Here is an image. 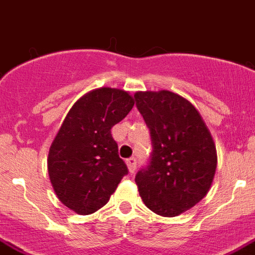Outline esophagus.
I'll use <instances>...</instances> for the list:
<instances>
[{
  "mask_svg": "<svg viewBox=\"0 0 255 255\" xmlns=\"http://www.w3.org/2000/svg\"><path fill=\"white\" fill-rule=\"evenodd\" d=\"M126 163H127L128 170H129V172L130 173L134 172L135 167H137V160H135L134 157H130V158H128V160L126 161Z\"/></svg>",
  "mask_w": 255,
  "mask_h": 255,
  "instance_id": "1",
  "label": "esophagus"
}]
</instances>
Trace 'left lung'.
Wrapping results in <instances>:
<instances>
[{"instance_id": "1", "label": "left lung", "mask_w": 255, "mask_h": 255, "mask_svg": "<svg viewBox=\"0 0 255 255\" xmlns=\"http://www.w3.org/2000/svg\"><path fill=\"white\" fill-rule=\"evenodd\" d=\"M135 106L151 132L149 165L135 175L144 205L157 215L177 216L210 190L216 147L194 104L170 90L137 92Z\"/></svg>"}]
</instances>
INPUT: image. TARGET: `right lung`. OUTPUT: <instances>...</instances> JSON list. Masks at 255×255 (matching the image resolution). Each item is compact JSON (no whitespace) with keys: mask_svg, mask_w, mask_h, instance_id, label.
<instances>
[{"mask_svg":"<svg viewBox=\"0 0 255 255\" xmlns=\"http://www.w3.org/2000/svg\"><path fill=\"white\" fill-rule=\"evenodd\" d=\"M134 99L117 88H98L78 99L52 141L47 171L61 203L80 215L103 208L128 173L111 129Z\"/></svg>","mask_w":255,"mask_h":255,"instance_id":"right-lung-1","label":"right lung"}]
</instances>
